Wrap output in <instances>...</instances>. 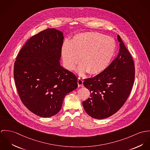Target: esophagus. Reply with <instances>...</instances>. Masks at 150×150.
Instances as JSON below:
<instances>
[{
    "mask_svg": "<svg viewBox=\"0 0 150 150\" xmlns=\"http://www.w3.org/2000/svg\"><path fill=\"white\" fill-rule=\"evenodd\" d=\"M83 81L82 79H81L80 78H78V84L79 87H82L83 86Z\"/></svg>",
    "mask_w": 150,
    "mask_h": 150,
    "instance_id": "esophagus-1",
    "label": "esophagus"
}]
</instances>
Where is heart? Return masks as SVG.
I'll use <instances>...</instances> for the list:
<instances>
[{
    "mask_svg": "<svg viewBox=\"0 0 150 150\" xmlns=\"http://www.w3.org/2000/svg\"><path fill=\"white\" fill-rule=\"evenodd\" d=\"M116 49V42L113 38L97 32H87L75 35L70 43L64 42L62 54L67 69H73L80 62L81 57L82 64L77 71L96 75L109 66Z\"/></svg>",
    "mask_w": 150,
    "mask_h": 150,
    "instance_id": "1",
    "label": "heart"
}]
</instances>
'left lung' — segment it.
Here are the masks:
<instances>
[{"instance_id":"1","label":"left lung","mask_w":150,"mask_h":150,"mask_svg":"<svg viewBox=\"0 0 150 150\" xmlns=\"http://www.w3.org/2000/svg\"><path fill=\"white\" fill-rule=\"evenodd\" d=\"M119 53L116 58L102 73L85 79L83 85L90 97L83 101V106L90 116L103 119L111 116L127 100L134 80L132 57L119 35Z\"/></svg>"}]
</instances>
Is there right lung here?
Instances as JSON below:
<instances>
[{
	"label": "right lung",
	"mask_w": 150,
	"mask_h": 150,
	"mask_svg": "<svg viewBox=\"0 0 150 150\" xmlns=\"http://www.w3.org/2000/svg\"><path fill=\"white\" fill-rule=\"evenodd\" d=\"M63 40L60 30H43L25 43L14 63V77L19 97L38 116L57 114L66 95L78 87L75 75L60 65Z\"/></svg>",
	"instance_id": "obj_1"
}]
</instances>
